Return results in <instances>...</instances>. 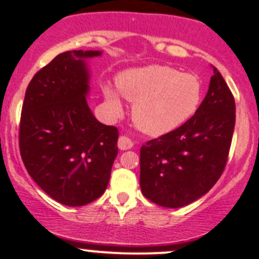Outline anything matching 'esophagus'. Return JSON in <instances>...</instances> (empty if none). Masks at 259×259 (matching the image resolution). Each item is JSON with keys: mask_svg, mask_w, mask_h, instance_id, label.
Instances as JSON below:
<instances>
[{"mask_svg": "<svg viewBox=\"0 0 259 259\" xmlns=\"http://www.w3.org/2000/svg\"><path fill=\"white\" fill-rule=\"evenodd\" d=\"M133 145H134V143L125 135L120 137L119 140H117V146H119L120 150H129V149L133 148Z\"/></svg>", "mask_w": 259, "mask_h": 259, "instance_id": "obj_1", "label": "esophagus"}]
</instances>
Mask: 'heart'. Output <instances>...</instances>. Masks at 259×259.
Instances as JSON below:
<instances>
[{
    "label": "heart",
    "instance_id": "heart-1",
    "mask_svg": "<svg viewBox=\"0 0 259 259\" xmlns=\"http://www.w3.org/2000/svg\"><path fill=\"white\" fill-rule=\"evenodd\" d=\"M117 90L103 86L109 113L120 117L125 100L133 103L132 117L142 132L159 137L178 129L197 113L202 100V85L197 76L163 65H149L121 72Z\"/></svg>",
    "mask_w": 259,
    "mask_h": 259
}]
</instances>
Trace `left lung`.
<instances>
[{
    "label": "left lung",
    "mask_w": 259,
    "mask_h": 259,
    "mask_svg": "<svg viewBox=\"0 0 259 259\" xmlns=\"http://www.w3.org/2000/svg\"><path fill=\"white\" fill-rule=\"evenodd\" d=\"M204 100L185 124L140 148V188L165 208H182L207 194L223 173L236 124V103L211 66Z\"/></svg>",
    "instance_id": "1"
}]
</instances>
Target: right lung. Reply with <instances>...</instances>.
Wrapping results in <instances>:
<instances>
[{"label": "right lung", "instance_id": "obj_1", "mask_svg": "<svg viewBox=\"0 0 259 259\" xmlns=\"http://www.w3.org/2000/svg\"><path fill=\"white\" fill-rule=\"evenodd\" d=\"M103 55L74 50L57 55L27 86L20 125L23 164L52 199L81 207L104 194L117 155L119 133L88 105L89 60Z\"/></svg>", "mask_w": 259, "mask_h": 259}]
</instances>
